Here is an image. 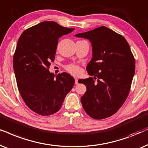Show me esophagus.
<instances>
[{"instance_id": "obj_1", "label": "esophagus", "mask_w": 148, "mask_h": 148, "mask_svg": "<svg viewBox=\"0 0 148 148\" xmlns=\"http://www.w3.org/2000/svg\"><path fill=\"white\" fill-rule=\"evenodd\" d=\"M78 78H75V84H78Z\"/></svg>"}]
</instances>
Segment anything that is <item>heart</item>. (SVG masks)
<instances>
[{"label":"heart","instance_id":"obj_1","mask_svg":"<svg viewBox=\"0 0 148 148\" xmlns=\"http://www.w3.org/2000/svg\"><path fill=\"white\" fill-rule=\"evenodd\" d=\"M66 70L68 71L69 73L72 74V75L77 76L80 74L81 72V69L76 64H69L66 66Z\"/></svg>","mask_w":148,"mask_h":148}]
</instances>
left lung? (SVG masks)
Returning <instances> with one entry per match:
<instances>
[{
	"instance_id": "8db88e82",
	"label": "left lung",
	"mask_w": 148,
	"mask_h": 148,
	"mask_svg": "<svg viewBox=\"0 0 148 148\" xmlns=\"http://www.w3.org/2000/svg\"><path fill=\"white\" fill-rule=\"evenodd\" d=\"M75 36L88 39L92 45V57L86 71L94 78L78 80L86 87L80 99L82 107L92 119H106L116 113L129 95L135 58L127 40L106 26Z\"/></svg>"
}]
</instances>
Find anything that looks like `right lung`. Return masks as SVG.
Wrapping results in <instances>:
<instances>
[{
  "label": "right lung",
  "instance_id": "1",
  "mask_svg": "<svg viewBox=\"0 0 148 148\" xmlns=\"http://www.w3.org/2000/svg\"><path fill=\"white\" fill-rule=\"evenodd\" d=\"M74 29L43 21L25 29L17 42L13 56L17 87L27 107L41 116L58 112L74 84V78L68 73L56 76L49 72L59 38Z\"/></svg>",
  "mask_w": 148,
  "mask_h": 148
}]
</instances>
